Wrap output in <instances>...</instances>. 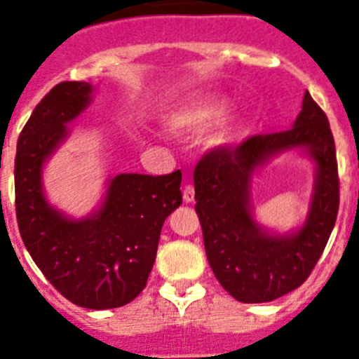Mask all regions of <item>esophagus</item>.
<instances>
[{"label":"esophagus","instance_id":"obj_1","mask_svg":"<svg viewBox=\"0 0 359 359\" xmlns=\"http://www.w3.org/2000/svg\"><path fill=\"white\" fill-rule=\"evenodd\" d=\"M194 187L192 185H185V189H183V201L185 203H192L194 201Z\"/></svg>","mask_w":359,"mask_h":359}]
</instances>
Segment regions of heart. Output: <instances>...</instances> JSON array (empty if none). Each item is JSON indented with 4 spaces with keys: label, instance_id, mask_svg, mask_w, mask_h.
I'll return each mask as SVG.
<instances>
[{
    "label": "heart",
    "instance_id": "heart-1",
    "mask_svg": "<svg viewBox=\"0 0 359 359\" xmlns=\"http://www.w3.org/2000/svg\"><path fill=\"white\" fill-rule=\"evenodd\" d=\"M230 100L223 95H196L174 104L165 113V126L176 135H198L212 128L226 115ZM239 126H230L217 136V142L231 140Z\"/></svg>",
    "mask_w": 359,
    "mask_h": 359
}]
</instances>
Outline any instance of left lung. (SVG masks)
Listing matches in <instances>:
<instances>
[{"label":"left lung","mask_w":359,"mask_h":359,"mask_svg":"<svg viewBox=\"0 0 359 359\" xmlns=\"http://www.w3.org/2000/svg\"><path fill=\"white\" fill-rule=\"evenodd\" d=\"M287 150H302L313 160L316 185L303 226L275 234L252 217L251 180L261 166ZM194 189L208 264L231 297L262 304L297 290L318 262L340 207L327 116L306 91L290 131L250 136L237 147L212 149L196 165Z\"/></svg>","instance_id":"obj_1"}]
</instances>
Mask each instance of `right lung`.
Segmentation results:
<instances>
[{"label": "right lung", "mask_w": 359, "mask_h": 359, "mask_svg": "<svg viewBox=\"0 0 359 359\" xmlns=\"http://www.w3.org/2000/svg\"><path fill=\"white\" fill-rule=\"evenodd\" d=\"M93 90L90 82H61L36 106L18 140L15 215L28 253L62 297L86 309H113L147 284L161 226L183 201L182 172L109 177L100 207L81 219L50 205L43 167Z\"/></svg>", "instance_id": "right-lung-1"}]
</instances>
